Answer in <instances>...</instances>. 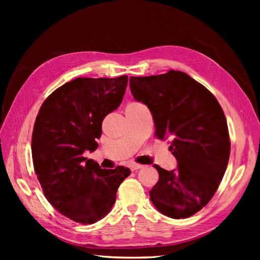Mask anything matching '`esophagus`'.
<instances>
[{"mask_svg":"<svg viewBox=\"0 0 260 260\" xmlns=\"http://www.w3.org/2000/svg\"><path fill=\"white\" fill-rule=\"evenodd\" d=\"M141 168H143L142 165H139V164H131L130 165L131 171H135V170H138V169H141Z\"/></svg>","mask_w":260,"mask_h":260,"instance_id":"esophagus-1","label":"esophagus"}]
</instances>
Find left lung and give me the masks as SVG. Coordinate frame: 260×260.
<instances>
[{"label": "left lung", "instance_id": "1", "mask_svg": "<svg viewBox=\"0 0 260 260\" xmlns=\"http://www.w3.org/2000/svg\"><path fill=\"white\" fill-rule=\"evenodd\" d=\"M130 90L151 111L155 136L172 138L170 151L178 161L170 171L154 165L159 179L149 199L165 216L191 217L214 196L229 161L231 143L222 108L205 86L179 70L130 77Z\"/></svg>", "mask_w": 260, "mask_h": 260}]
</instances>
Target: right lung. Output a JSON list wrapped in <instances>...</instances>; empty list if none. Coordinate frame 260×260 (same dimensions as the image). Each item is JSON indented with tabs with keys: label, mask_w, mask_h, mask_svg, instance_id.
<instances>
[{
	"label": "right lung",
	"mask_w": 260,
	"mask_h": 260,
	"mask_svg": "<svg viewBox=\"0 0 260 260\" xmlns=\"http://www.w3.org/2000/svg\"><path fill=\"white\" fill-rule=\"evenodd\" d=\"M128 76L76 78L46 99L36 118L31 152L46 200L75 222L92 224L104 218L130 169H102L83 157L94 152L104 118L122 102Z\"/></svg>",
	"instance_id": "1"
}]
</instances>
